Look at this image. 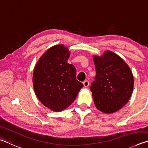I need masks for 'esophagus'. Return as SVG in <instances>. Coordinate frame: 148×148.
Listing matches in <instances>:
<instances>
[{"label": "esophagus", "mask_w": 148, "mask_h": 148, "mask_svg": "<svg viewBox=\"0 0 148 148\" xmlns=\"http://www.w3.org/2000/svg\"><path fill=\"white\" fill-rule=\"evenodd\" d=\"M83 84H84V87H88L89 85V82L88 81H85L83 82Z\"/></svg>", "instance_id": "esophagus-1"}]
</instances>
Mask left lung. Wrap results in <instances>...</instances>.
<instances>
[{
    "mask_svg": "<svg viewBox=\"0 0 148 148\" xmlns=\"http://www.w3.org/2000/svg\"><path fill=\"white\" fill-rule=\"evenodd\" d=\"M96 75L92 82L95 107L104 113L115 112L126 105L133 90L134 79L129 67L110 51L94 56Z\"/></svg>",
    "mask_w": 148,
    "mask_h": 148,
    "instance_id": "1",
    "label": "left lung"
}]
</instances>
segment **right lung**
<instances>
[{
    "instance_id": "right-lung-1",
    "label": "right lung",
    "mask_w": 148,
    "mask_h": 148,
    "mask_svg": "<svg viewBox=\"0 0 148 148\" xmlns=\"http://www.w3.org/2000/svg\"><path fill=\"white\" fill-rule=\"evenodd\" d=\"M69 55L63 45L52 47L40 58L34 70L36 96L43 105L55 112L68 107L83 87L77 80L75 67L67 62Z\"/></svg>"
}]
</instances>
